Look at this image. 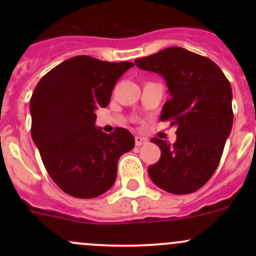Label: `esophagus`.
<instances>
[{
	"label": "esophagus",
	"instance_id": "1",
	"mask_svg": "<svg viewBox=\"0 0 256 256\" xmlns=\"http://www.w3.org/2000/svg\"><path fill=\"white\" fill-rule=\"evenodd\" d=\"M146 142H147L146 138H142V136H136V138H135V144H136V146H141V144H144Z\"/></svg>",
	"mask_w": 256,
	"mask_h": 256
}]
</instances>
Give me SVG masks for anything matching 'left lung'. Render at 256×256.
<instances>
[{"mask_svg":"<svg viewBox=\"0 0 256 256\" xmlns=\"http://www.w3.org/2000/svg\"><path fill=\"white\" fill-rule=\"evenodd\" d=\"M135 64L166 80L171 99L162 108L161 121L177 126L174 144L151 140L161 157L148 167L150 178L174 194L196 192L213 176L232 131L230 82L207 56L180 47L136 59Z\"/></svg>","mask_w":256,"mask_h":256,"instance_id":"1","label":"left lung"}]
</instances>
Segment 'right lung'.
Returning <instances> with one entry per match:
<instances>
[{
	"mask_svg": "<svg viewBox=\"0 0 256 256\" xmlns=\"http://www.w3.org/2000/svg\"><path fill=\"white\" fill-rule=\"evenodd\" d=\"M134 66L92 56L69 58L38 82L30 109L32 138L56 184L76 198H95L112 188L121 154L135 146L126 128L102 132L98 108L109 105L118 78Z\"/></svg>",
	"mask_w": 256,
	"mask_h": 256,
	"instance_id": "1",
	"label": "right lung"
}]
</instances>
